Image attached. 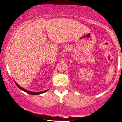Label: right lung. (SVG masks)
<instances>
[{"label":"right lung","instance_id":"add662e5","mask_svg":"<svg viewBox=\"0 0 122 122\" xmlns=\"http://www.w3.org/2000/svg\"><path fill=\"white\" fill-rule=\"evenodd\" d=\"M15 82V84L17 85V86L21 90H22V91H25V92H26V93H27L28 94H30V95H39V94H43V93H45L46 92V91H48V90H45V91H40V92H32V91H28V90H27L26 89H25V88H23V87H20V86H19V85L17 84L16 82Z\"/></svg>","mask_w":122,"mask_h":122}]
</instances>
